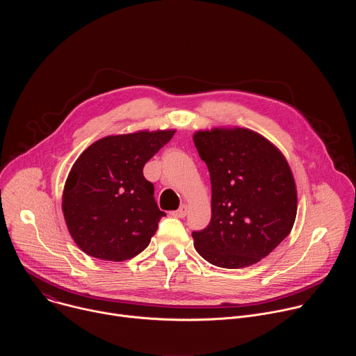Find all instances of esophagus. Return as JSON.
<instances>
[{
  "instance_id": "34e87169",
  "label": "esophagus",
  "mask_w": 356,
  "mask_h": 356,
  "mask_svg": "<svg viewBox=\"0 0 356 356\" xmlns=\"http://www.w3.org/2000/svg\"><path fill=\"white\" fill-rule=\"evenodd\" d=\"M187 213H188V209H187V206L183 204L179 210L173 211V216H175V217H179V218H184V217L187 216Z\"/></svg>"
}]
</instances>
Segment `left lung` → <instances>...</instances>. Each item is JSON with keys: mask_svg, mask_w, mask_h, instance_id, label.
I'll use <instances>...</instances> for the list:
<instances>
[{"mask_svg": "<svg viewBox=\"0 0 356 356\" xmlns=\"http://www.w3.org/2000/svg\"><path fill=\"white\" fill-rule=\"evenodd\" d=\"M211 179V221L193 231L211 265H255L290 234L297 214L293 173L282 152L246 128H214L193 136Z\"/></svg>", "mask_w": 356, "mask_h": 356, "instance_id": "obj_1", "label": "left lung"}]
</instances>
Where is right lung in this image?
Here are the masks:
<instances>
[{
  "instance_id": "obj_1",
  "label": "right lung",
  "mask_w": 356,
  "mask_h": 356,
  "mask_svg": "<svg viewBox=\"0 0 356 356\" xmlns=\"http://www.w3.org/2000/svg\"><path fill=\"white\" fill-rule=\"evenodd\" d=\"M176 131L113 135L90 145L74 162L62 210L77 246L92 258L121 262L140 253L163 216L145 163Z\"/></svg>"
}]
</instances>
